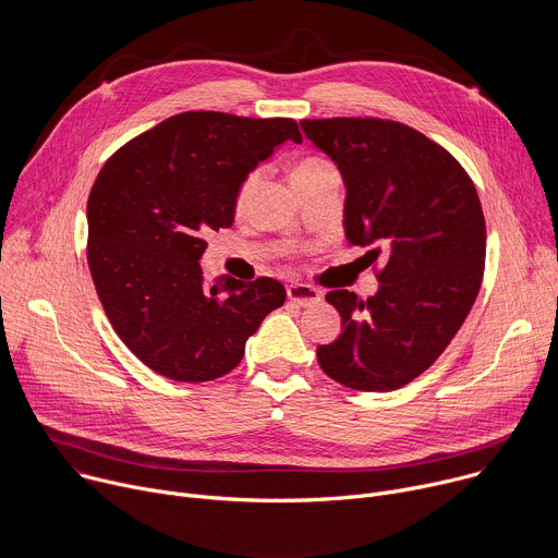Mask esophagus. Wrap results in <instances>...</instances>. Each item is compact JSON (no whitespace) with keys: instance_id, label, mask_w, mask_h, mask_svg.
Listing matches in <instances>:
<instances>
[{"instance_id":"obj_1","label":"esophagus","mask_w":558,"mask_h":558,"mask_svg":"<svg viewBox=\"0 0 558 558\" xmlns=\"http://www.w3.org/2000/svg\"><path fill=\"white\" fill-rule=\"evenodd\" d=\"M287 295H289L291 302H295L300 306H311V304L323 300V291L320 289H315L311 284H302V282H291L287 287Z\"/></svg>"}]
</instances>
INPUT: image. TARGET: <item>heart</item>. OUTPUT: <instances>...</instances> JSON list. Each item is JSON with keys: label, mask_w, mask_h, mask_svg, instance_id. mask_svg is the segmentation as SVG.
<instances>
[{"label": "heart", "mask_w": 558, "mask_h": 558, "mask_svg": "<svg viewBox=\"0 0 558 558\" xmlns=\"http://www.w3.org/2000/svg\"><path fill=\"white\" fill-rule=\"evenodd\" d=\"M323 170H331V166H329L327 161H320V158H304V161H300V163L295 166L293 177L313 174V172H323ZM258 183H260V170L252 172V174L243 181L241 190H238V198H235L238 207H243V205L250 201V196L254 194V190L258 187Z\"/></svg>", "instance_id": "b5f03b06"}]
</instances>
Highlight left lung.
<instances>
[{
    "label": "left lung",
    "mask_w": 558,
    "mask_h": 558,
    "mask_svg": "<svg viewBox=\"0 0 558 558\" xmlns=\"http://www.w3.org/2000/svg\"><path fill=\"white\" fill-rule=\"evenodd\" d=\"M342 174L344 235L381 260L366 300L336 289V342L323 371L355 390L388 392L424 373L450 344L482 289L486 220L465 170L422 132L381 119L302 121Z\"/></svg>",
    "instance_id": "1"
}]
</instances>
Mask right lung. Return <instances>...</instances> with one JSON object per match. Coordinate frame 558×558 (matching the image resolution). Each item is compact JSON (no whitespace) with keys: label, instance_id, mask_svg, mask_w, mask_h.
Here are the masks:
<instances>
[{"label":"right lung","instance_id":"1","mask_svg":"<svg viewBox=\"0 0 558 558\" xmlns=\"http://www.w3.org/2000/svg\"><path fill=\"white\" fill-rule=\"evenodd\" d=\"M293 119L177 114L125 143L88 198V265L117 336L154 373L209 381L284 304L278 280L203 282L205 235L233 225L243 181L284 143Z\"/></svg>","mask_w":558,"mask_h":558}]
</instances>
